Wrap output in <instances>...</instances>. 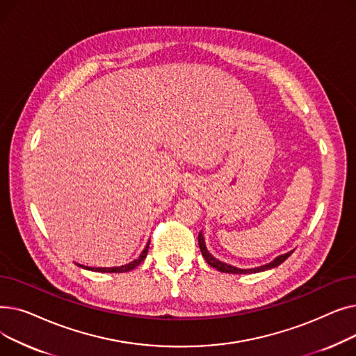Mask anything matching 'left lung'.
I'll use <instances>...</instances> for the list:
<instances>
[{"mask_svg": "<svg viewBox=\"0 0 356 356\" xmlns=\"http://www.w3.org/2000/svg\"><path fill=\"white\" fill-rule=\"evenodd\" d=\"M197 241H199V248H200V252H202L203 258L207 259V263H208L211 267L216 268L218 271H220V273H228V274H248V273H259V271H266V270L274 268V267L280 266L282 263H284V261H286V259L293 254V251H290V252H287V254L280 255V257H277V258L273 261V263L266 264V266H263V267L248 268V270H241V268L232 267V266H229V264L220 263V261H218L216 258H213V257L208 252L207 247H204V241H203V235H202V232H199V238H197Z\"/></svg>", "mask_w": 356, "mask_h": 356, "instance_id": "8db88e82", "label": "left lung"}]
</instances>
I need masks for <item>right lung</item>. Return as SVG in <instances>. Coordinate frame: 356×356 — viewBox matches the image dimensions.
<instances>
[{
  "instance_id": "add662e5",
  "label": "right lung",
  "mask_w": 356,
  "mask_h": 356,
  "mask_svg": "<svg viewBox=\"0 0 356 356\" xmlns=\"http://www.w3.org/2000/svg\"><path fill=\"white\" fill-rule=\"evenodd\" d=\"M148 245H149V242H147V245H145L144 251L141 252V255H140L137 259H134L133 263H129V264H127V266L111 267V268H90V267H83V266H81V267H83V268H86V270H92V271H98V273H125V271H131V270H134L136 267H138V266L143 263L144 258L147 257V252H148Z\"/></svg>"
}]
</instances>
